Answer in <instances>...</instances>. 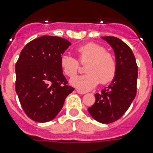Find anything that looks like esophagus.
Returning <instances> with one entry per match:
<instances>
[{"label":"esophagus","mask_w":153,"mask_h":153,"mask_svg":"<svg viewBox=\"0 0 153 153\" xmlns=\"http://www.w3.org/2000/svg\"><path fill=\"white\" fill-rule=\"evenodd\" d=\"M77 93H79V94H85L86 92L85 91H80V90H76Z\"/></svg>","instance_id":"esophagus-1"}]
</instances>
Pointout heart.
<instances>
[{
  "label": "heart",
  "instance_id": "obj_1",
  "mask_svg": "<svg viewBox=\"0 0 153 153\" xmlns=\"http://www.w3.org/2000/svg\"><path fill=\"white\" fill-rule=\"evenodd\" d=\"M104 47L95 43H88L76 49L79 60L87 62L85 67V74L75 76L71 79V84L82 91L93 89L99 83L112 81L117 73V62L110 52L105 51ZM60 67L68 77H73L79 71V62L70 55H62L60 57Z\"/></svg>",
  "mask_w": 153,
  "mask_h": 153
}]
</instances>
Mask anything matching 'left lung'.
<instances>
[{"instance_id": "obj_1", "label": "left lung", "mask_w": 153, "mask_h": 153, "mask_svg": "<svg viewBox=\"0 0 153 153\" xmlns=\"http://www.w3.org/2000/svg\"><path fill=\"white\" fill-rule=\"evenodd\" d=\"M102 38L114 49L117 73L109 86L94 94L95 102L88 111L97 121L109 124L121 118L135 98L138 67L133 51L126 43L114 36Z\"/></svg>"}]
</instances>
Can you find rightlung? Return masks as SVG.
I'll use <instances>...</instances> for the list:
<instances>
[{"label":"right lung","mask_w":153,"mask_h":153,"mask_svg":"<svg viewBox=\"0 0 153 153\" xmlns=\"http://www.w3.org/2000/svg\"><path fill=\"white\" fill-rule=\"evenodd\" d=\"M61 37L43 36L21 51L16 63V92L28 117L37 122L51 121L74 88L60 67V57L71 45Z\"/></svg>","instance_id":"add662e5"}]
</instances>
